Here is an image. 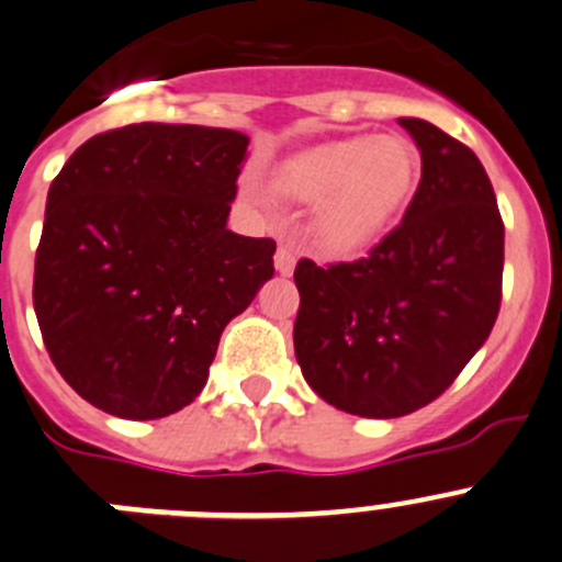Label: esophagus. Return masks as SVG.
Here are the masks:
<instances>
[{"label": "esophagus", "mask_w": 562, "mask_h": 562, "mask_svg": "<svg viewBox=\"0 0 562 562\" xmlns=\"http://www.w3.org/2000/svg\"><path fill=\"white\" fill-rule=\"evenodd\" d=\"M295 250L290 248V245H278L276 250V270L281 272V276H292V270H295Z\"/></svg>", "instance_id": "obj_1"}]
</instances>
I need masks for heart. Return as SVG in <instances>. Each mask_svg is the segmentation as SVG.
<instances>
[{
  "label": "heart",
  "instance_id": "1",
  "mask_svg": "<svg viewBox=\"0 0 562 562\" xmlns=\"http://www.w3.org/2000/svg\"><path fill=\"white\" fill-rule=\"evenodd\" d=\"M419 151L403 137L356 135L323 143L286 159L276 190L312 204L308 234L325 254H356L386 234L419 184ZM243 195L259 201L245 181Z\"/></svg>",
  "mask_w": 562,
  "mask_h": 562
}]
</instances>
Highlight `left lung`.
Segmentation results:
<instances>
[{
	"instance_id": "left-lung-1",
	"label": "left lung",
	"mask_w": 562,
	"mask_h": 562,
	"mask_svg": "<svg viewBox=\"0 0 562 562\" xmlns=\"http://www.w3.org/2000/svg\"><path fill=\"white\" fill-rule=\"evenodd\" d=\"M422 154L403 223L370 256L301 259L295 356L308 386L347 414L394 419L432 403L483 347L502 301L505 226L474 151L400 117Z\"/></svg>"
}]
</instances>
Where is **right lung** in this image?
I'll return each mask as SVG.
<instances>
[{
	"label": "right lung",
	"mask_w": 562,
	"mask_h": 562,
	"mask_svg": "<svg viewBox=\"0 0 562 562\" xmlns=\"http://www.w3.org/2000/svg\"><path fill=\"white\" fill-rule=\"evenodd\" d=\"M248 137L130 124L90 137L46 198L32 303L68 386L121 419L201 394L223 328L276 267L270 237L226 221Z\"/></svg>",
	"instance_id": "obj_1"
}]
</instances>
